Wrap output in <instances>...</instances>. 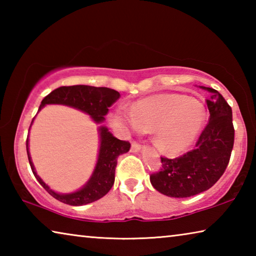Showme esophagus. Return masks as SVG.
Here are the masks:
<instances>
[{"mask_svg": "<svg viewBox=\"0 0 256 256\" xmlns=\"http://www.w3.org/2000/svg\"><path fill=\"white\" fill-rule=\"evenodd\" d=\"M140 149H141V146L138 144V142L133 141L132 144H131V151H132V152H138V151H140Z\"/></svg>", "mask_w": 256, "mask_h": 256, "instance_id": "obj_1", "label": "esophagus"}]
</instances>
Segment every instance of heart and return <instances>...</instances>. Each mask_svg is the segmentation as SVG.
I'll list each match as a JSON object with an SVG mask.
<instances>
[{
  "instance_id": "1",
  "label": "heart",
  "mask_w": 256,
  "mask_h": 256,
  "mask_svg": "<svg viewBox=\"0 0 256 256\" xmlns=\"http://www.w3.org/2000/svg\"><path fill=\"white\" fill-rule=\"evenodd\" d=\"M204 120L202 104L180 94L146 97L133 104L131 112L118 108L110 116L112 124L125 132L154 131V144L170 156L180 154L192 144Z\"/></svg>"
}]
</instances>
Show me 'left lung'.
<instances>
[{
	"mask_svg": "<svg viewBox=\"0 0 256 256\" xmlns=\"http://www.w3.org/2000/svg\"><path fill=\"white\" fill-rule=\"evenodd\" d=\"M201 88L209 92L206 102L210 118L196 146L180 157H162L160 168L150 175L154 188L167 196L190 198L209 190L230 159L235 138L232 107L216 90Z\"/></svg>",
	"mask_w": 256,
	"mask_h": 256,
	"instance_id": "1",
	"label": "left lung"
}]
</instances>
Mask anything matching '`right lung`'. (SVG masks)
Returning <instances> with one entry per match:
<instances>
[{"label":"right lung","instance_id":"obj_1","mask_svg":"<svg viewBox=\"0 0 256 256\" xmlns=\"http://www.w3.org/2000/svg\"><path fill=\"white\" fill-rule=\"evenodd\" d=\"M120 97V94L118 92L114 89L105 88V86H92L84 84L60 86L42 99L38 112L48 104H60V105L71 106L84 112L92 116L94 122L102 123L105 120L104 116L110 110L108 108ZM32 122L34 120H32ZM99 134H100V148H99L98 160L92 175L84 188L70 194H58L54 192L37 175L29 154L27 138L26 146H27L29 164L34 175L42 188L56 200L68 206H84L99 200L110 192L112 186L114 185L115 168L118 164V156L126 154L131 148V144L128 141L118 140L105 126L99 128Z\"/></svg>","mask_w":256,"mask_h":256}]
</instances>
